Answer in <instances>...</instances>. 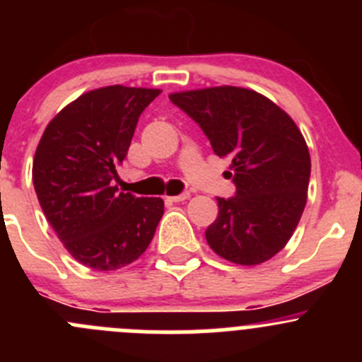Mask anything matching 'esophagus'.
<instances>
[{"label":"esophagus","mask_w":362,"mask_h":362,"mask_svg":"<svg viewBox=\"0 0 362 362\" xmlns=\"http://www.w3.org/2000/svg\"><path fill=\"white\" fill-rule=\"evenodd\" d=\"M189 192H182V194H177V196H171V198H168V199H171V202H175V203H180V202H185V199H189Z\"/></svg>","instance_id":"obj_1"}]
</instances>
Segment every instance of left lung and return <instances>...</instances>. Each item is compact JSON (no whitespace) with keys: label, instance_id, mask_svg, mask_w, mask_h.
<instances>
[{"label":"left lung","instance_id":"left-lung-1","mask_svg":"<svg viewBox=\"0 0 362 362\" xmlns=\"http://www.w3.org/2000/svg\"><path fill=\"white\" fill-rule=\"evenodd\" d=\"M203 129L218 158L233 160L236 192L217 198L206 228L215 254L243 266L261 264L293 236L306 204L310 154L294 120L262 94L210 87L170 96Z\"/></svg>","mask_w":362,"mask_h":362}]
</instances>
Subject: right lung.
I'll use <instances>...</instances> for the list:
<instances>
[{"instance_id": "1", "label": "right lung", "mask_w": 362, "mask_h": 362, "mask_svg": "<svg viewBox=\"0 0 362 362\" xmlns=\"http://www.w3.org/2000/svg\"><path fill=\"white\" fill-rule=\"evenodd\" d=\"M159 94L124 86L89 90L50 120L36 147L40 206L69 254L98 272L136 261L164 214L160 198H136L113 185L141 112Z\"/></svg>"}]
</instances>
